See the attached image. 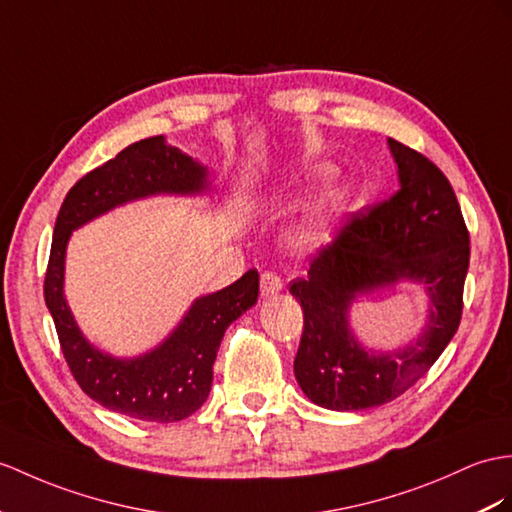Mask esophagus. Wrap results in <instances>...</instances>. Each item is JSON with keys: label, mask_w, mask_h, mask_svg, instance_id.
Listing matches in <instances>:
<instances>
[{"label": "esophagus", "mask_w": 512, "mask_h": 512, "mask_svg": "<svg viewBox=\"0 0 512 512\" xmlns=\"http://www.w3.org/2000/svg\"><path fill=\"white\" fill-rule=\"evenodd\" d=\"M282 280H280V276L278 273H273V271H265L263 276H260V293H263V297H273V295H278L280 291H282Z\"/></svg>", "instance_id": "34e87169"}]
</instances>
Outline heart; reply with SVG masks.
Wrapping results in <instances>:
<instances>
[{"label":"heart","mask_w":512,"mask_h":512,"mask_svg":"<svg viewBox=\"0 0 512 512\" xmlns=\"http://www.w3.org/2000/svg\"><path fill=\"white\" fill-rule=\"evenodd\" d=\"M328 169L330 167H326V165L308 167L302 173V180L323 176V173H328ZM345 204H347V189L343 184L326 186V189H323L313 199V204L306 208V213L302 215V219H299L293 226V232H291L293 241L297 245H315V243H319L323 236H326L334 217L345 208Z\"/></svg>","instance_id":"heart-1"}]
</instances>
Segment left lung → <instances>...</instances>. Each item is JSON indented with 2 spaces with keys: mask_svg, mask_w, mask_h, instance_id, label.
<instances>
[{
  "mask_svg": "<svg viewBox=\"0 0 512 512\" xmlns=\"http://www.w3.org/2000/svg\"><path fill=\"white\" fill-rule=\"evenodd\" d=\"M386 143L400 189L354 215L321 249L308 278L291 284L304 310L295 380L310 402L339 413L382 406L408 391L443 354L463 315L469 232L452 184L415 149ZM400 281L424 286L429 319L417 340L371 351L355 339L349 310L360 296Z\"/></svg>",
  "mask_w": 512,
  "mask_h": 512,
  "instance_id": "left-lung-1",
  "label": "left lung"
}]
</instances>
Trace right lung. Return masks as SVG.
Returning <instances> with one entry per match:
<instances>
[{
    "mask_svg": "<svg viewBox=\"0 0 512 512\" xmlns=\"http://www.w3.org/2000/svg\"><path fill=\"white\" fill-rule=\"evenodd\" d=\"M213 191L208 167L152 136L128 145L73 186L54 228L45 276V304L56 323L62 354L80 389L115 413L173 423L193 415L213 386V365L232 321L258 302V271L195 297L165 341L139 356H112L82 334L65 297V260L73 230L110 210L156 195L197 197Z\"/></svg>",
    "mask_w": 512,
    "mask_h": 512,
    "instance_id": "1",
    "label": "right lung"
}]
</instances>
